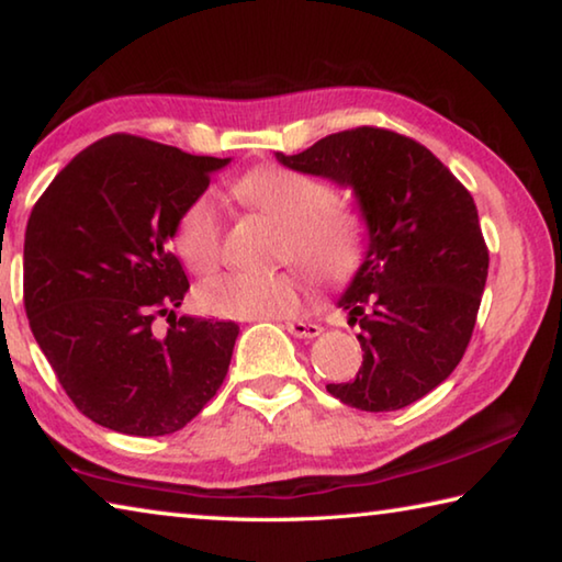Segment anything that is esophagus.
I'll return each mask as SVG.
<instances>
[{"label":"esophagus","mask_w":562,"mask_h":562,"mask_svg":"<svg viewBox=\"0 0 562 562\" xmlns=\"http://www.w3.org/2000/svg\"><path fill=\"white\" fill-rule=\"evenodd\" d=\"M290 335L300 337V339H315L322 335V327L315 325V322H284Z\"/></svg>","instance_id":"1"}]
</instances>
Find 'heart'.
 I'll use <instances>...</instances> for the list:
<instances>
[{
	"label": "heart",
	"instance_id": "b5f03b06",
	"mask_svg": "<svg viewBox=\"0 0 562 562\" xmlns=\"http://www.w3.org/2000/svg\"><path fill=\"white\" fill-rule=\"evenodd\" d=\"M235 193L255 213L280 227L274 260L300 265L317 282H347L367 250V221L339 201L325 180L284 166L247 170ZM173 245L195 274H211L223 260V223L213 195H198L180 215ZM310 284L297 270L272 274H221L198 288V304L225 319H278L300 312Z\"/></svg>",
	"mask_w": 562,
	"mask_h": 562
}]
</instances>
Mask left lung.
Here are the masks:
<instances>
[{
    "label": "left lung",
    "instance_id": "left-lung-1",
    "mask_svg": "<svg viewBox=\"0 0 562 562\" xmlns=\"http://www.w3.org/2000/svg\"><path fill=\"white\" fill-rule=\"evenodd\" d=\"M282 166L351 186L369 227L367 258L339 297L359 322L361 367L327 384L341 404L396 412L439 386L469 347L488 247L469 190L429 148L402 133H331Z\"/></svg>",
    "mask_w": 562,
    "mask_h": 562
}]
</instances>
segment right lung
<instances>
[{"instance_id": "right-lung-1", "label": "right lung", "mask_w": 562, "mask_h": 562, "mask_svg": "<svg viewBox=\"0 0 562 562\" xmlns=\"http://www.w3.org/2000/svg\"><path fill=\"white\" fill-rule=\"evenodd\" d=\"M231 158L111 133L59 170L24 235V310L83 416L131 436L183 429L217 394L240 327L176 317L190 282L168 250ZM166 316V336L153 329Z\"/></svg>"}]
</instances>
